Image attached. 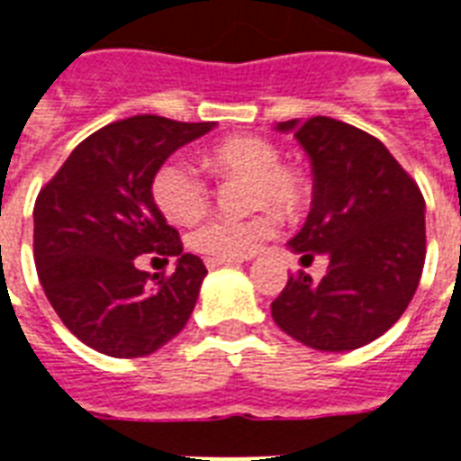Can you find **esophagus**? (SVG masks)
Segmentation results:
<instances>
[{"instance_id": "1", "label": "esophagus", "mask_w": 461, "mask_h": 461, "mask_svg": "<svg viewBox=\"0 0 461 461\" xmlns=\"http://www.w3.org/2000/svg\"><path fill=\"white\" fill-rule=\"evenodd\" d=\"M231 263H237V260H217V258H205V266H208L210 270H215V267H220V266H231Z\"/></svg>"}]
</instances>
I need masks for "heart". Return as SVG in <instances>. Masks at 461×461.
I'll return each mask as SVG.
<instances>
[{"label": "heart", "mask_w": 461, "mask_h": 461, "mask_svg": "<svg viewBox=\"0 0 461 461\" xmlns=\"http://www.w3.org/2000/svg\"><path fill=\"white\" fill-rule=\"evenodd\" d=\"M205 165L222 176H251L253 208L273 205L285 215H294L308 198L306 179L292 167L282 165L280 148L260 136H234L205 153ZM150 195L165 217L188 224L208 210L210 188L194 167L169 158L153 172ZM277 215L260 210L249 217L212 215L188 234V246L205 258L239 260L253 256L277 234Z\"/></svg>", "instance_id": "b5f03b06"}]
</instances>
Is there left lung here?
Masks as SVG:
<instances>
[{
  "instance_id": "8db88e82",
  "label": "left lung",
  "mask_w": 461,
  "mask_h": 461,
  "mask_svg": "<svg viewBox=\"0 0 461 461\" xmlns=\"http://www.w3.org/2000/svg\"><path fill=\"white\" fill-rule=\"evenodd\" d=\"M313 167V203L289 246L325 253L321 282L296 273L273 302L289 337L321 351H349L400 321L426 260L421 188L375 136L330 117L280 122Z\"/></svg>"
}]
</instances>
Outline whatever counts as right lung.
I'll use <instances>...</instances> for the list:
<instances>
[{
    "instance_id": "obj_1",
    "label": "right lung",
    "mask_w": 461,
    "mask_h": 461,
    "mask_svg": "<svg viewBox=\"0 0 461 461\" xmlns=\"http://www.w3.org/2000/svg\"><path fill=\"white\" fill-rule=\"evenodd\" d=\"M212 126L158 114L119 119L81 140L40 188L32 210L40 285L61 322L100 354L148 357L188 322L208 270L184 253L150 179L176 148ZM143 252L176 255L175 273L139 271Z\"/></svg>"
}]
</instances>
